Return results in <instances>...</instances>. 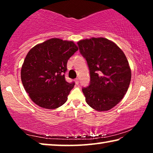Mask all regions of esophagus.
<instances>
[{
  "instance_id": "34e87169",
  "label": "esophagus",
  "mask_w": 153,
  "mask_h": 153,
  "mask_svg": "<svg viewBox=\"0 0 153 153\" xmlns=\"http://www.w3.org/2000/svg\"><path fill=\"white\" fill-rule=\"evenodd\" d=\"M75 82H76V84L77 85L79 84V79L78 78H76V80H75Z\"/></svg>"
}]
</instances>
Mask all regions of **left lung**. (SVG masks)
I'll return each instance as SVG.
<instances>
[{
  "label": "left lung",
  "mask_w": 153,
  "mask_h": 153,
  "mask_svg": "<svg viewBox=\"0 0 153 153\" xmlns=\"http://www.w3.org/2000/svg\"><path fill=\"white\" fill-rule=\"evenodd\" d=\"M77 45L90 70V85L82 88L87 104L98 111L110 110L121 101L130 84L131 69L125 54L104 38L82 40Z\"/></svg>",
  "instance_id": "obj_1"
}]
</instances>
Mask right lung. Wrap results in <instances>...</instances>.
I'll return each instance as SVG.
<instances>
[{
	"label": "right lung",
	"mask_w": 153,
	"mask_h": 153,
	"mask_svg": "<svg viewBox=\"0 0 153 153\" xmlns=\"http://www.w3.org/2000/svg\"><path fill=\"white\" fill-rule=\"evenodd\" d=\"M78 50L72 41L51 38L28 52L21 78L32 101L40 107L54 109L63 105L75 83L65 78L69 59Z\"/></svg>",
	"instance_id": "1"
}]
</instances>
